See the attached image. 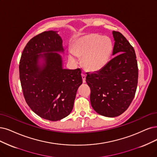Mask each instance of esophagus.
I'll list each match as a JSON object with an SVG mask.
<instances>
[{
	"mask_svg": "<svg viewBox=\"0 0 157 157\" xmlns=\"http://www.w3.org/2000/svg\"><path fill=\"white\" fill-rule=\"evenodd\" d=\"M82 79H83V83H85L86 82V75H85V74H82Z\"/></svg>",
	"mask_w": 157,
	"mask_h": 157,
	"instance_id": "1",
	"label": "esophagus"
}]
</instances>
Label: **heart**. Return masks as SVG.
Instances as JSON below:
<instances>
[{
    "instance_id": "b5f03b06",
    "label": "heart",
    "mask_w": 157,
    "mask_h": 157,
    "mask_svg": "<svg viewBox=\"0 0 157 157\" xmlns=\"http://www.w3.org/2000/svg\"><path fill=\"white\" fill-rule=\"evenodd\" d=\"M112 51L113 44L110 38L98 34L81 37L74 43L72 48V52L75 56L82 58L83 68L92 72L100 71L105 67ZM73 55L68 54V60L75 63L77 60Z\"/></svg>"
}]
</instances>
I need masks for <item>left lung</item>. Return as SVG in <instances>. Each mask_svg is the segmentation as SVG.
<instances>
[{
  "label": "left lung",
  "instance_id": "8db88e82",
  "mask_svg": "<svg viewBox=\"0 0 157 157\" xmlns=\"http://www.w3.org/2000/svg\"><path fill=\"white\" fill-rule=\"evenodd\" d=\"M114 57L100 71L87 72L86 82L90 88V100L94 111L106 117L124 113L135 97L138 70L135 52L118 32H113Z\"/></svg>",
  "mask_w": 157,
  "mask_h": 157
}]
</instances>
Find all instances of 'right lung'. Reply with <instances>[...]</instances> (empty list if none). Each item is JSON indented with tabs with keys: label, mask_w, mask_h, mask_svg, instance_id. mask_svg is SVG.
Segmentation results:
<instances>
[{
	"label": "right lung",
	"mask_w": 157,
	"mask_h": 157,
	"mask_svg": "<svg viewBox=\"0 0 157 157\" xmlns=\"http://www.w3.org/2000/svg\"><path fill=\"white\" fill-rule=\"evenodd\" d=\"M63 40L56 31L35 36L21 55L19 77L25 99L39 117L60 120L72 111L75 95L82 84L80 68H63Z\"/></svg>",
	"instance_id": "right-lung-1"
}]
</instances>
